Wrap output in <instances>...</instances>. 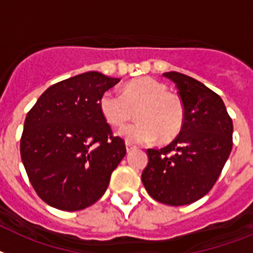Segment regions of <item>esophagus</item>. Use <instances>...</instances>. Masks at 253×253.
Wrapping results in <instances>:
<instances>
[{
    "label": "esophagus",
    "mask_w": 253,
    "mask_h": 253,
    "mask_svg": "<svg viewBox=\"0 0 253 253\" xmlns=\"http://www.w3.org/2000/svg\"><path fill=\"white\" fill-rule=\"evenodd\" d=\"M133 148H135V147H133L132 144H130V143H126V151L127 152H131L133 149Z\"/></svg>",
    "instance_id": "obj_1"
}]
</instances>
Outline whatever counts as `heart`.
Listing matches in <instances>:
<instances>
[{
    "mask_svg": "<svg viewBox=\"0 0 253 253\" xmlns=\"http://www.w3.org/2000/svg\"><path fill=\"white\" fill-rule=\"evenodd\" d=\"M100 113L113 127L123 126L135 114L139 121L120 130L128 143L169 141L179 133L184 108L179 98L169 93L165 84L151 77L137 78L122 88V93L106 91L100 97Z\"/></svg>",
    "mask_w": 253,
    "mask_h": 253,
    "instance_id": "obj_1",
    "label": "heart"
}]
</instances>
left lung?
Returning <instances> with one entry per match:
<instances>
[{
  "mask_svg": "<svg viewBox=\"0 0 253 253\" xmlns=\"http://www.w3.org/2000/svg\"><path fill=\"white\" fill-rule=\"evenodd\" d=\"M184 108L179 135L168 147L147 149L145 190L162 204L187 205L211 191L233 148V121L222 98L194 78L170 71Z\"/></svg>",
  "mask_w": 253,
  "mask_h": 253,
  "instance_id": "left-lung-1",
  "label": "left lung"
}]
</instances>
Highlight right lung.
I'll return each instance as SVG.
<instances>
[{
    "mask_svg": "<svg viewBox=\"0 0 253 253\" xmlns=\"http://www.w3.org/2000/svg\"><path fill=\"white\" fill-rule=\"evenodd\" d=\"M118 78L88 71L53 84L24 121L20 156L35 191L59 211H82L102 195L126 155L100 113V97Z\"/></svg>",
    "mask_w": 253,
    "mask_h": 253,
    "instance_id": "add662e5",
    "label": "right lung"
}]
</instances>
